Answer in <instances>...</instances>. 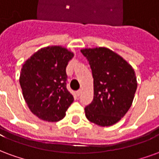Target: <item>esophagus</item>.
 <instances>
[{
	"label": "esophagus",
	"mask_w": 159,
	"mask_h": 159,
	"mask_svg": "<svg viewBox=\"0 0 159 159\" xmlns=\"http://www.w3.org/2000/svg\"><path fill=\"white\" fill-rule=\"evenodd\" d=\"M76 94H77V96H78V97H80V94H81V90H79V91H77Z\"/></svg>",
	"instance_id": "obj_1"
}]
</instances>
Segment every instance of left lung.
Instances as JSON below:
<instances>
[{
	"instance_id": "8db88e82",
	"label": "left lung",
	"mask_w": 159,
	"mask_h": 159,
	"mask_svg": "<svg viewBox=\"0 0 159 159\" xmlns=\"http://www.w3.org/2000/svg\"><path fill=\"white\" fill-rule=\"evenodd\" d=\"M93 75V101L85 107L89 121L111 126L125 116L131 107L137 88L134 68L121 56L107 47L81 49Z\"/></svg>"
}]
</instances>
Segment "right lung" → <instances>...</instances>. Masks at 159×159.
<instances>
[{"label": "right lung", "mask_w": 159, "mask_h": 159, "mask_svg": "<svg viewBox=\"0 0 159 159\" xmlns=\"http://www.w3.org/2000/svg\"><path fill=\"white\" fill-rule=\"evenodd\" d=\"M75 53L62 46L40 48L24 62L19 83L32 113L47 122L66 115L74 97L66 88V67Z\"/></svg>", "instance_id": "1"}]
</instances>
